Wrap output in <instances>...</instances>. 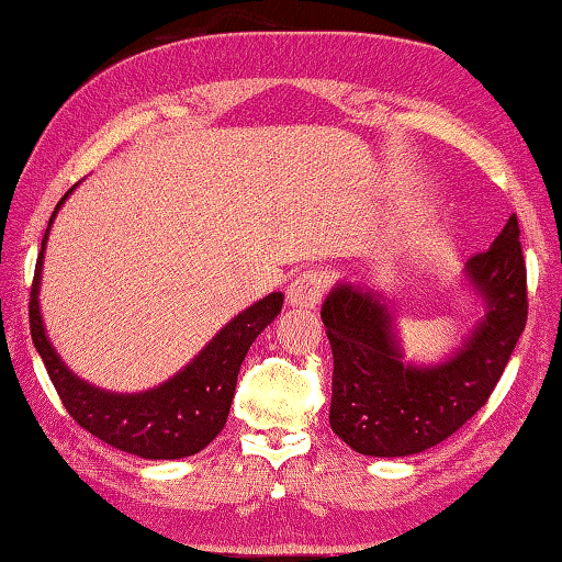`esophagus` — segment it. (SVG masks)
<instances>
[{"instance_id":"34e87169","label":"esophagus","mask_w":562,"mask_h":562,"mask_svg":"<svg viewBox=\"0 0 562 562\" xmlns=\"http://www.w3.org/2000/svg\"><path fill=\"white\" fill-rule=\"evenodd\" d=\"M327 283H330V277L321 269L299 273L289 285V303L293 308H315L327 291Z\"/></svg>"}]
</instances>
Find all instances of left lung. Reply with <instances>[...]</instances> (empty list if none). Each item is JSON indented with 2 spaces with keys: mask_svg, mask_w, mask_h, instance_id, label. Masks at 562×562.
Wrapping results in <instances>:
<instances>
[{
  "mask_svg": "<svg viewBox=\"0 0 562 562\" xmlns=\"http://www.w3.org/2000/svg\"><path fill=\"white\" fill-rule=\"evenodd\" d=\"M468 277L484 293L486 315L470 342L432 369L401 362L379 295L342 283L327 295L321 315L335 357L330 426L349 448L374 458L423 452L460 430L492 396L528 315L516 215L490 249L470 259Z\"/></svg>",
  "mask_w": 562,
  "mask_h": 562,
  "instance_id": "left-lung-1",
  "label": "left lung"
}]
</instances>
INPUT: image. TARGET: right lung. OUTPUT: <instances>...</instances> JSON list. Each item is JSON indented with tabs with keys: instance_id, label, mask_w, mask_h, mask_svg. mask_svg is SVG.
<instances>
[{
	"instance_id": "right-lung-1",
	"label": "right lung",
	"mask_w": 562,
	"mask_h": 562,
	"mask_svg": "<svg viewBox=\"0 0 562 562\" xmlns=\"http://www.w3.org/2000/svg\"><path fill=\"white\" fill-rule=\"evenodd\" d=\"M68 193L53 210L50 222ZM46 237L48 229L44 241H41L34 281H31L29 325L31 340L44 359L46 372L66 411L94 438L146 460L188 458V454H195L210 446V440H215L227 423L239 367L257 335L281 313L283 295L271 293L245 313H239L235 321L222 327L213 342L181 374L166 381L164 386L132 396L108 394V391L85 384L82 379L68 372V367L60 362L44 333L38 313V283Z\"/></svg>"
}]
</instances>
